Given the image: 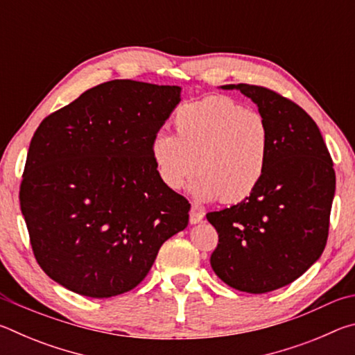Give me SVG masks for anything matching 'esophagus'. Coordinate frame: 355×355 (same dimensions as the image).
Instances as JSON below:
<instances>
[{"instance_id":"esophagus-1","label":"esophagus","mask_w":355,"mask_h":355,"mask_svg":"<svg viewBox=\"0 0 355 355\" xmlns=\"http://www.w3.org/2000/svg\"><path fill=\"white\" fill-rule=\"evenodd\" d=\"M203 219V211L199 209L197 207H192L191 211H189V222L191 224H199Z\"/></svg>"}]
</instances>
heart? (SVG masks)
Listing matches in <instances>:
<instances>
[{
    "label": "heart",
    "mask_w": 355,
    "mask_h": 355,
    "mask_svg": "<svg viewBox=\"0 0 355 355\" xmlns=\"http://www.w3.org/2000/svg\"><path fill=\"white\" fill-rule=\"evenodd\" d=\"M172 123L175 135L159 131L150 141L155 172L167 189H182L194 167L191 192L200 200L239 202L261 183L271 135L260 112L228 97H207L178 107Z\"/></svg>",
    "instance_id": "b5f03b06"
}]
</instances>
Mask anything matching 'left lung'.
<instances>
[{
    "instance_id": "left-lung-1",
    "label": "left lung",
    "mask_w": 355,
    "mask_h": 355,
    "mask_svg": "<svg viewBox=\"0 0 355 355\" xmlns=\"http://www.w3.org/2000/svg\"><path fill=\"white\" fill-rule=\"evenodd\" d=\"M258 106L271 135L268 167L248 199L211 211L219 235L209 258L216 275L239 291H274L300 277L327 243L335 171L321 131L302 107L271 89L227 84Z\"/></svg>"
}]
</instances>
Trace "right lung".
Returning a JSON list of instances; mask_svg holds the SVG:
<instances>
[{
	"label": "right lung",
	"mask_w": 355,
	"mask_h": 355,
	"mask_svg": "<svg viewBox=\"0 0 355 355\" xmlns=\"http://www.w3.org/2000/svg\"><path fill=\"white\" fill-rule=\"evenodd\" d=\"M182 87L112 80L42 120L29 144L20 208L48 277L103 299L146 279L189 202L159 182L150 141Z\"/></svg>",
	"instance_id": "right-lung-1"
}]
</instances>
